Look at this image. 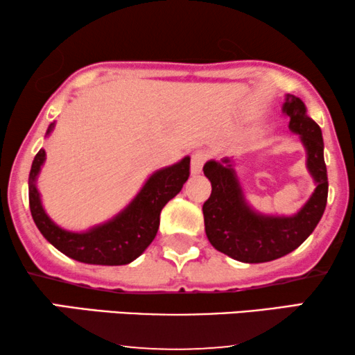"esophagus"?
<instances>
[{
    "instance_id": "1",
    "label": "esophagus",
    "mask_w": 355,
    "mask_h": 355,
    "mask_svg": "<svg viewBox=\"0 0 355 355\" xmlns=\"http://www.w3.org/2000/svg\"><path fill=\"white\" fill-rule=\"evenodd\" d=\"M207 162V155L203 152H196L191 158V173L192 174H200L203 164Z\"/></svg>"
}]
</instances>
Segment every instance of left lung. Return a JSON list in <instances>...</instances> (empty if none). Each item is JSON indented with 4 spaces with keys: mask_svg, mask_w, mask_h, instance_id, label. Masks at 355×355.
<instances>
[{
    "mask_svg": "<svg viewBox=\"0 0 355 355\" xmlns=\"http://www.w3.org/2000/svg\"><path fill=\"white\" fill-rule=\"evenodd\" d=\"M283 111L289 116V129L300 135L307 150V168L317 184L312 197L295 215L268 216L252 210L231 158L210 159L203 166L211 182V193L202 207L208 241L216 250L244 263H263L297 249L317 227L327 207L328 174L322 129L309 118L304 101L297 96L288 95Z\"/></svg>",
    "mask_w": 355,
    "mask_h": 355,
    "instance_id": "obj_1",
    "label": "left lung"
}]
</instances>
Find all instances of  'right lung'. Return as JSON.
Segmentation results:
<instances>
[{
    "instance_id": "obj_1",
    "label": "right lung",
    "mask_w": 355,
    "mask_h": 355,
    "mask_svg": "<svg viewBox=\"0 0 355 355\" xmlns=\"http://www.w3.org/2000/svg\"><path fill=\"white\" fill-rule=\"evenodd\" d=\"M55 124H50L46 135ZM45 162V150L35 155L28 174V205L33 221L43 237L62 254L82 263L128 265L152 244L158 232L159 213L176 197L191 174V158L186 157L173 166L158 169L148 178L132 202L113 220L85 232H71L55 225L43 210L37 176Z\"/></svg>"
}]
</instances>
